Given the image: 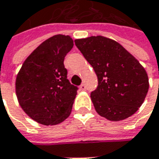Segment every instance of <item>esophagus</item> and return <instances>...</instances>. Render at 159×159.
<instances>
[{"label": "esophagus", "instance_id": "34e87169", "mask_svg": "<svg viewBox=\"0 0 159 159\" xmlns=\"http://www.w3.org/2000/svg\"><path fill=\"white\" fill-rule=\"evenodd\" d=\"M80 89H81V90H86V89H87V87H86V85H85V84H82V85H80Z\"/></svg>", "mask_w": 159, "mask_h": 159}]
</instances>
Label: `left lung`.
<instances>
[{
	"mask_svg": "<svg viewBox=\"0 0 159 159\" xmlns=\"http://www.w3.org/2000/svg\"><path fill=\"white\" fill-rule=\"evenodd\" d=\"M74 41L98 79L97 89L90 95L96 112L111 121L136 112L149 90L147 72L137 59L117 41L103 36Z\"/></svg>",
	"mask_w": 159,
	"mask_h": 159,
	"instance_id": "obj_1",
	"label": "left lung"
}]
</instances>
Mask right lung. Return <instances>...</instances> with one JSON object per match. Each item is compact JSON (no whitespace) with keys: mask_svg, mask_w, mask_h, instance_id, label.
Segmentation results:
<instances>
[{"mask_svg":"<svg viewBox=\"0 0 159 159\" xmlns=\"http://www.w3.org/2000/svg\"><path fill=\"white\" fill-rule=\"evenodd\" d=\"M72 47L69 35L50 37L31 53L16 75L18 102L40 124L57 125L70 116L78 88L67 79L64 60Z\"/></svg>","mask_w":159,"mask_h":159,"instance_id":"right-lung-1","label":"right lung"}]
</instances>
